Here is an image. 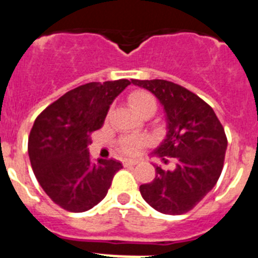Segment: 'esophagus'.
<instances>
[{
  "label": "esophagus",
  "instance_id": "1",
  "mask_svg": "<svg viewBox=\"0 0 258 258\" xmlns=\"http://www.w3.org/2000/svg\"><path fill=\"white\" fill-rule=\"evenodd\" d=\"M122 163H124L125 166L136 165V164H138V160H136V159H124V160H122Z\"/></svg>",
  "mask_w": 258,
  "mask_h": 258
}]
</instances>
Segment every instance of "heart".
I'll return each instance as SVG.
<instances>
[{
	"label": "heart",
	"instance_id": "obj_1",
	"mask_svg": "<svg viewBox=\"0 0 258 258\" xmlns=\"http://www.w3.org/2000/svg\"><path fill=\"white\" fill-rule=\"evenodd\" d=\"M152 97L147 93H143V92H138V93H134L132 94L131 97V106L132 108L136 111V109L140 108L141 106L146 103V102L151 101ZM146 142V138L145 137H141V136H129V137H125L121 140V149L122 151L126 152V154H136L138 152V150L145 145Z\"/></svg>",
	"mask_w": 258,
	"mask_h": 258
}]
</instances>
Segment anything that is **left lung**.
Masks as SVG:
<instances>
[{
    "label": "left lung",
    "instance_id": "obj_1",
    "mask_svg": "<svg viewBox=\"0 0 258 258\" xmlns=\"http://www.w3.org/2000/svg\"><path fill=\"white\" fill-rule=\"evenodd\" d=\"M151 92L165 111L166 136L152 156L174 157L170 170L155 168L154 181L141 184L146 203L164 214L192 209L214 187L222 172L227 140L209 104L198 95L166 80H132Z\"/></svg>",
    "mask_w": 258,
    "mask_h": 258
}]
</instances>
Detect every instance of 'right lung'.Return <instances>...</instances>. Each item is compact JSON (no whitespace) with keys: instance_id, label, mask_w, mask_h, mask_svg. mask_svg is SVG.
<instances>
[{"instance_id":"1","label":"right lung","mask_w":258,"mask_h":258,"mask_svg":"<svg viewBox=\"0 0 258 258\" xmlns=\"http://www.w3.org/2000/svg\"><path fill=\"white\" fill-rule=\"evenodd\" d=\"M129 80L89 83L70 90L35 120L28 138L32 169L41 187L66 211L85 212L107 195L122 165L112 159L90 161V133L102 127Z\"/></svg>"}]
</instances>
